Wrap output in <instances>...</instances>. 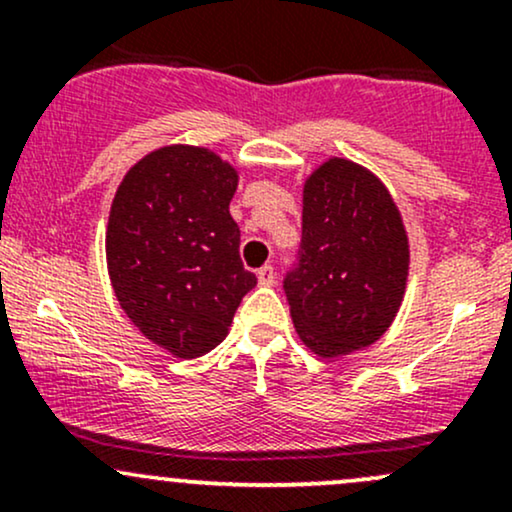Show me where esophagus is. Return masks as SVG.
<instances>
[{
	"label": "esophagus",
	"instance_id": "1",
	"mask_svg": "<svg viewBox=\"0 0 512 512\" xmlns=\"http://www.w3.org/2000/svg\"><path fill=\"white\" fill-rule=\"evenodd\" d=\"M257 281H260V286H272L276 281V272L272 264H264V267L257 272Z\"/></svg>",
	"mask_w": 512,
	"mask_h": 512
}]
</instances>
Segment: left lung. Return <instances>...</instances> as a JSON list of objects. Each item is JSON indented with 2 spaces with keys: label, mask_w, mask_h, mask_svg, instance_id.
Masks as SVG:
<instances>
[{
  "label": "left lung",
  "mask_w": 512,
  "mask_h": 512,
  "mask_svg": "<svg viewBox=\"0 0 512 512\" xmlns=\"http://www.w3.org/2000/svg\"><path fill=\"white\" fill-rule=\"evenodd\" d=\"M409 238L387 187L346 158L303 185V238L284 291L298 337L322 358L378 342L402 305Z\"/></svg>",
  "instance_id": "obj_1"
}]
</instances>
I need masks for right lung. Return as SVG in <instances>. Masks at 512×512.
Segmentation results:
<instances>
[{
	"label": "right lung",
	"mask_w": 512,
	"mask_h": 512,
	"mask_svg": "<svg viewBox=\"0 0 512 512\" xmlns=\"http://www.w3.org/2000/svg\"><path fill=\"white\" fill-rule=\"evenodd\" d=\"M236 187L238 170L214 151L173 144L134 163L115 192L105 233L115 296L146 339L178 358L223 342L257 284L228 211Z\"/></svg>",
	"instance_id": "right-lung-1"
}]
</instances>
